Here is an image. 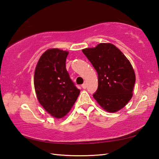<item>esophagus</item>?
Wrapping results in <instances>:
<instances>
[{
  "label": "esophagus",
  "mask_w": 159,
  "mask_h": 159,
  "mask_svg": "<svg viewBox=\"0 0 159 159\" xmlns=\"http://www.w3.org/2000/svg\"><path fill=\"white\" fill-rule=\"evenodd\" d=\"M81 87H82L83 89H86V88H87V85H86L85 83H83V84H82Z\"/></svg>",
  "instance_id": "esophagus-1"
}]
</instances>
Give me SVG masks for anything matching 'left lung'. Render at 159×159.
<instances>
[{
  "mask_svg": "<svg viewBox=\"0 0 159 159\" xmlns=\"http://www.w3.org/2000/svg\"><path fill=\"white\" fill-rule=\"evenodd\" d=\"M98 74L93 97L103 109L115 112L127 104L135 82L134 70L122 51L110 43L82 50Z\"/></svg>",
  "mask_w": 159,
  "mask_h": 159,
  "instance_id": "left-lung-1",
  "label": "left lung"
}]
</instances>
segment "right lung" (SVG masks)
<instances>
[{"label": "right lung", "mask_w": 159, "mask_h": 159, "mask_svg": "<svg viewBox=\"0 0 159 159\" xmlns=\"http://www.w3.org/2000/svg\"><path fill=\"white\" fill-rule=\"evenodd\" d=\"M67 51L51 48L40 57L34 71L37 99L46 111L56 118L67 115L80 94L66 70Z\"/></svg>", "instance_id": "1"}]
</instances>
